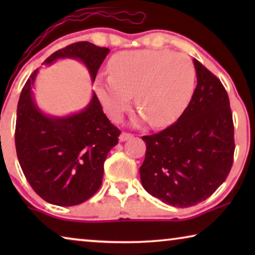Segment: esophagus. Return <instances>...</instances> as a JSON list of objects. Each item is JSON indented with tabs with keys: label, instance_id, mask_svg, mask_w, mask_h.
I'll return each mask as SVG.
<instances>
[{
	"label": "esophagus",
	"instance_id": "34e87169",
	"mask_svg": "<svg viewBox=\"0 0 255 255\" xmlns=\"http://www.w3.org/2000/svg\"><path fill=\"white\" fill-rule=\"evenodd\" d=\"M133 135H132L131 133H127V132H123V133H121L120 135V141L123 142V141H127L128 140V139H131Z\"/></svg>",
	"mask_w": 255,
	"mask_h": 255
}]
</instances>
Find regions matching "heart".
Returning a JSON list of instances; mask_svg holds the SVG:
<instances>
[{"instance_id":"obj_1","label":"heart","mask_w":255,"mask_h":255,"mask_svg":"<svg viewBox=\"0 0 255 255\" xmlns=\"http://www.w3.org/2000/svg\"><path fill=\"white\" fill-rule=\"evenodd\" d=\"M109 78H99L95 93L104 113L118 122L128 110L131 96L152 127L173 123L189 103L195 69L183 54L167 50L120 52L108 65Z\"/></svg>"}]
</instances>
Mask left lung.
I'll return each mask as SVG.
<instances>
[{"label": "left lung", "instance_id": "1", "mask_svg": "<svg viewBox=\"0 0 255 255\" xmlns=\"http://www.w3.org/2000/svg\"><path fill=\"white\" fill-rule=\"evenodd\" d=\"M194 66L197 85L183 114L163 131L142 137V187L177 208L193 207L211 196L229 175L235 153L228 93L196 59Z\"/></svg>", "mask_w": 255, "mask_h": 255}]
</instances>
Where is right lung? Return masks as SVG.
Masks as SVG:
<instances>
[{
  "instance_id": "obj_1",
  "label": "right lung",
  "mask_w": 255,
  "mask_h": 255,
  "mask_svg": "<svg viewBox=\"0 0 255 255\" xmlns=\"http://www.w3.org/2000/svg\"><path fill=\"white\" fill-rule=\"evenodd\" d=\"M109 52L107 47L79 41L54 52L43 65L74 59L86 66L94 82ZM38 72L36 69L27 79L17 106V158L27 182L43 200L72 207L99 190L104 161L118 144L121 131L108 120L94 92L89 103L78 113L67 116L45 114L33 94Z\"/></svg>"
}]
</instances>
